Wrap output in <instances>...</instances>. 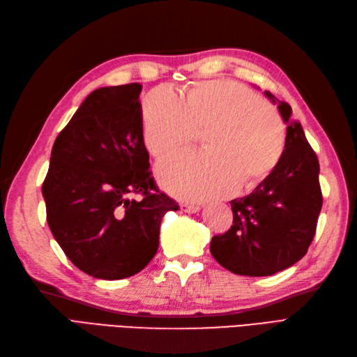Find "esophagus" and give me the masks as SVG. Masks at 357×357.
I'll return each instance as SVG.
<instances>
[{
    "label": "esophagus",
    "instance_id": "1",
    "mask_svg": "<svg viewBox=\"0 0 357 357\" xmlns=\"http://www.w3.org/2000/svg\"><path fill=\"white\" fill-rule=\"evenodd\" d=\"M199 209H200V208H199L197 205H195V204H188V202H182V204H181V211L188 213V214L197 213Z\"/></svg>",
    "mask_w": 357,
    "mask_h": 357
}]
</instances>
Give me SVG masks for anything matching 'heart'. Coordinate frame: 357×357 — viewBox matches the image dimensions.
<instances>
[{"mask_svg":"<svg viewBox=\"0 0 357 357\" xmlns=\"http://www.w3.org/2000/svg\"><path fill=\"white\" fill-rule=\"evenodd\" d=\"M142 135L153 158L162 160L204 132L205 153L179 155L158 166L161 185L182 199L222 196L238 185L250 188L276 170L287 132L278 109L229 79L188 87L181 98L167 87L146 98Z\"/></svg>","mask_w":357,"mask_h":357,"instance_id":"heart-1","label":"heart"}]
</instances>
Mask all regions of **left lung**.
I'll return each instance as SVG.
<instances>
[{
    "instance_id": "1",
    "label": "left lung",
    "mask_w": 357,
    "mask_h": 357,
    "mask_svg": "<svg viewBox=\"0 0 357 357\" xmlns=\"http://www.w3.org/2000/svg\"><path fill=\"white\" fill-rule=\"evenodd\" d=\"M278 107L288 125L279 166L253 193L232 200L234 225L209 245L222 267L243 276H271L303 258L323 206L317 153L300 122L291 121L289 104L279 100Z\"/></svg>"
}]
</instances>
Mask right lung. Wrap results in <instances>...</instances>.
<instances>
[{
	"instance_id": "add662e5",
	"label": "right lung",
	"mask_w": 357,
	"mask_h": 357,
	"mask_svg": "<svg viewBox=\"0 0 357 357\" xmlns=\"http://www.w3.org/2000/svg\"><path fill=\"white\" fill-rule=\"evenodd\" d=\"M140 91L139 83L91 91L54 142L42 185L54 238L98 279L142 271L158 250L161 218L179 209L149 170Z\"/></svg>"
}]
</instances>
